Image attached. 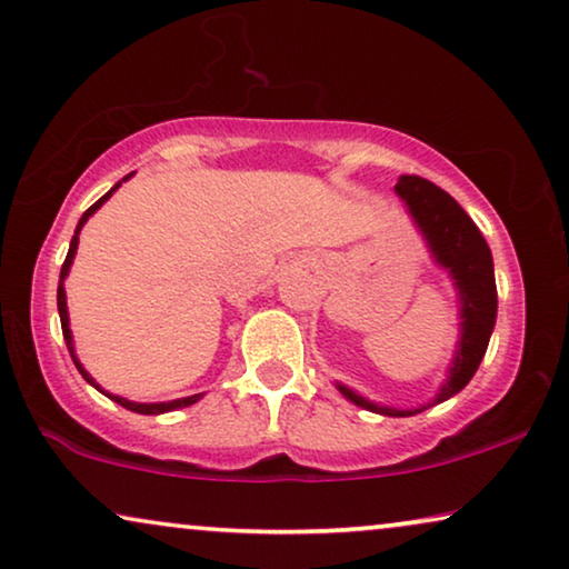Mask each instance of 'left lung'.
Masks as SVG:
<instances>
[{
  "instance_id": "obj_1",
  "label": "left lung",
  "mask_w": 569,
  "mask_h": 569,
  "mask_svg": "<svg viewBox=\"0 0 569 569\" xmlns=\"http://www.w3.org/2000/svg\"><path fill=\"white\" fill-rule=\"evenodd\" d=\"M395 190L410 206V213L418 221L422 234H426L436 260L448 268L461 293L463 322L459 353H456L451 376L443 383L441 395L433 399V405H438L467 387L485 358L495 317H498V286H495L492 252L485 242L482 231L469 219V213L430 180L418 178V174H402ZM340 391L350 402L361 405L366 410L395 415V418H407V415L426 410V407H420V410H389V407L371 405L368 399L358 397L356 391L346 387H340Z\"/></svg>"
}]
</instances>
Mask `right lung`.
I'll use <instances>...</instances> for the list:
<instances>
[{
    "label": "right lung",
    "mask_w": 569,
    "mask_h": 569,
    "mask_svg": "<svg viewBox=\"0 0 569 569\" xmlns=\"http://www.w3.org/2000/svg\"><path fill=\"white\" fill-rule=\"evenodd\" d=\"M128 178H131V174H128ZM118 186H121V182H118ZM118 186H113L108 190L106 196L100 198V201H94L90 208H87V211L82 213V219H79V223H77V231H74V237H71V244H69V252H67V260H63V266H61V276H59V291H56V303H59V317H61V332H63V340H67V348H69V353H71V358H74V366L79 368V373L84 376V381H90L92 387H98V383L92 381V376L84 371L82 368V363L77 361V356H74V346H71V330H69V315H67V291H63V278H67V273H69V266H71V260H74V254H77V242H79V231H82V227H84V221L90 219V216L98 211V208L108 201L110 196L116 193L118 190ZM100 389V387H98ZM102 391V389H100ZM110 399H116L118 405L121 407H126V410H131V412H139V415H162V412H170V410H178V407H188V405H193V402H198V399H201V395H193V397H186V399H172V402H159V405H139V402H128V399H123V397H113V395H108Z\"/></svg>",
    "instance_id": "1"
}]
</instances>
